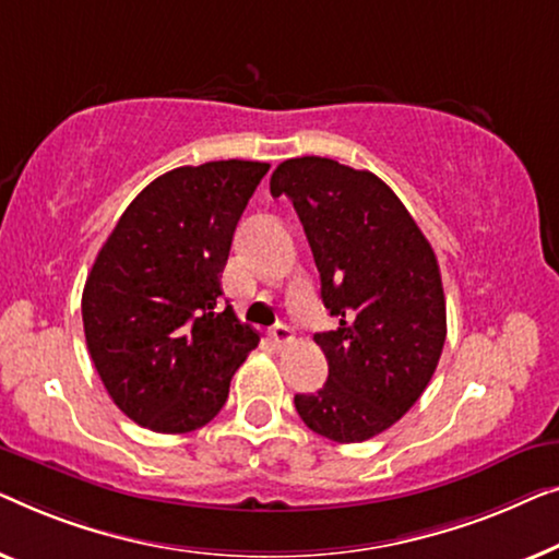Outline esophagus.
Here are the masks:
<instances>
[{
	"instance_id": "1",
	"label": "esophagus",
	"mask_w": 559,
	"mask_h": 559,
	"mask_svg": "<svg viewBox=\"0 0 559 559\" xmlns=\"http://www.w3.org/2000/svg\"><path fill=\"white\" fill-rule=\"evenodd\" d=\"M271 342L276 344V347H286V344L294 342V332L286 324H276L271 329Z\"/></svg>"
}]
</instances>
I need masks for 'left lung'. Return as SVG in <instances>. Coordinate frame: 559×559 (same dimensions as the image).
I'll use <instances>...</instances> for the list:
<instances>
[{
  "label": "left lung",
  "mask_w": 559,
  "mask_h": 559,
  "mask_svg": "<svg viewBox=\"0 0 559 559\" xmlns=\"http://www.w3.org/2000/svg\"><path fill=\"white\" fill-rule=\"evenodd\" d=\"M273 198L294 202L336 326L313 334L324 388L296 395L313 433L361 443L403 418L433 377L445 342V296L433 248L397 194L367 169L324 156L278 164Z\"/></svg>",
  "instance_id": "obj_1"
}]
</instances>
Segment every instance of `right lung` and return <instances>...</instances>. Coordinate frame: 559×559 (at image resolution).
Listing matches in <instances>:
<instances>
[{"instance_id": "add662e5", "label": "right lung", "mask_w": 559, "mask_h": 559, "mask_svg": "<svg viewBox=\"0 0 559 559\" xmlns=\"http://www.w3.org/2000/svg\"><path fill=\"white\" fill-rule=\"evenodd\" d=\"M271 164L177 167L136 194L83 288L93 365L123 415L190 433L223 411L258 336L222 309L233 233Z\"/></svg>"}]
</instances>
